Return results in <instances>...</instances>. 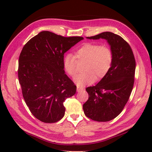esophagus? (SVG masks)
Listing matches in <instances>:
<instances>
[{
	"mask_svg": "<svg viewBox=\"0 0 152 152\" xmlns=\"http://www.w3.org/2000/svg\"><path fill=\"white\" fill-rule=\"evenodd\" d=\"M84 91V88H83V87H80L79 86H77V91L78 93L82 92V91Z\"/></svg>",
	"mask_w": 152,
	"mask_h": 152,
	"instance_id": "obj_1",
	"label": "esophagus"
}]
</instances>
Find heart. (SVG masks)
Segmentation results:
<instances>
[{
  "label": "heart",
  "instance_id": "obj_1",
  "mask_svg": "<svg viewBox=\"0 0 152 152\" xmlns=\"http://www.w3.org/2000/svg\"><path fill=\"white\" fill-rule=\"evenodd\" d=\"M86 61L84 66V72L79 75L75 80L79 86L92 84L96 80H100L107 75L111 67L113 53L107 45L98 43H87L76 52L75 56L68 53L63 59L65 71L75 77L78 72L77 61Z\"/></svg>",
  "mask_w": 152,
  "mask_h": 152
}]
</instances>
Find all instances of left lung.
Returning <instances> with one entry per match:
<instances>
[{
    "instance_id": "1",
    "label": "left lung",
    "mask_w": 152,
    "mask_h": 152,
    "mask_svg": "<svg viewBox=\"0 0 152 152\" xmlns=\"http://www.w3.org/2000/svg\"><path fill=\"white\" fill-rule=\"evenodd\" d=\"M86 38L105 39L113 53L109 72L98 84L86 88L88 99L83 104L86 117L108 122L121 113L129 100L134 86L136 61L130 45L114 33L104 32Z\"/></svg>"
}]
</instances>
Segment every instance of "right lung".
I'll return each mask as SVG.
<instances>
[{"mask_svg":"<svg viewBox=\"0 0 152 152\" xmlns=\"http://www.w3.org/2000/svg\"><path fill=\"white\" fill-rule=\"evenodd\" d=\"M83 39L43 31L23 48L18 81L27 106L40 121L54 123L64 116V102L75 94L77 87L64 71V55Z\"/></svg>","mask_w":152,"mask_h":152,"instance_id":"right-lung-1","label":"right lung"}]
</instances>
